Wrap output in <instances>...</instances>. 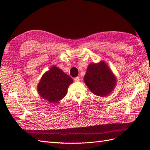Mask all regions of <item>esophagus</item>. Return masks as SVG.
I'll use <instances>...</instances> for the list:
<instances>
[{
	"label": "esophagus",
	"mask_w": 150,
	"mask_h": 150,
	"mask_svg": "<svg viewBox=\"0 0 150 150\" xmlns=\"http://www.w3.org/2000/svg\"><path fill=\"white\" fill-rule=\"evenodd\" d=\"M74 81H76V82H78V81H79V77H76V78H74Z\"/></svg>",
	"instance_id": "34e87169"
}]
</instances>
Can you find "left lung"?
<instances>
[{
	"label": "left lung",
	"instance_id": "obj_1",
	"mask_svg": "<svg viewBox=\"0 0 150 150\" xmlns=\"http://www.w3.org/2000/svg\"><path fill=\"white\" fill-rule=\"evenodd\" d=\"M84 81L93 94L105 97L115 89L117 79L108 64L104 61H100L88 65Z\"/></svg>",
	"mask_w": 150,
	"mask_h": 150
}]
</instances>
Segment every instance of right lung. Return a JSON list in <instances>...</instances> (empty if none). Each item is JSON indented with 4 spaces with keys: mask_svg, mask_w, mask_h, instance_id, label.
Instances as JSON below:
<instances>
[{
    "mask_svg": "<svg viewBox=\"0 0 150 150\" xmlns=\"http://www.w3.org/2000/svg\"><path fill=\"white\" fill-rule=\"evenodd\" d=\"M72 82L70 76L56 65H53L42 75L38 85V92L43 99L56 103L66 96L68 88Z\"/></svg>",
    "mask_w": 150,
    "mask_h": 150,
    "instance_id": "1",
    "label": "right lung"
}]
</instances>
